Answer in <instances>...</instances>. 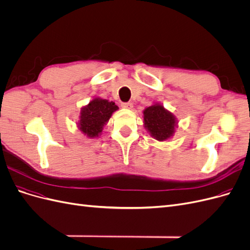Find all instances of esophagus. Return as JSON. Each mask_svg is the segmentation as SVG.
Instances as JSON below:
<instances>
[{
	"mask_svg": "<svg viewBox=\"0 0 250 250\" xmlns=\"http://www.w3.org/2000/svg\"><path fill=\"white\" fill-rule=\"evenodd\" d=\"M121 106L125 109H131L133 107V104L131 102H125V103L121 104Z\"/></svg>",
	"mask_w": 250,
	"mask_h": 250,
	"instance_id": "1",
	"label": "esophagus"
}]
</instances>
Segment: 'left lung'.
<instances>
[{"instance_id":"8db88e82","label":"left lung","mask_w":250,"mask_h":250,"mask_svg":"<svg viewBox=\"0 0 250 250\" xmlns=\"http://www.w3.org/2000/svg\"><path fill=\"white\" fill-rule=\"evenodd\" d=\"M144 126L153 139L164 142L173 137L177 127L175 116L164 107V105L155 103L143 111Z\"/></svg>"}]
</instances>
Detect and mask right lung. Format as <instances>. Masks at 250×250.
I'll use <instances>...</instances> for the list:
<instances>
[{"label":"right lung","instance_id":"obj_1","mask_svg":"<svg viewBox=\"0 0 250 250\" xmlns=\"http://www.w3.org/2000/svg\"><path fill=\"white\" fill-rule=\"evenodd\" d=\"M118 109L115 102L94 98L81 108L78 121L79 130L87 138H98L102 133L104 125H106L112 113Z\"/></svg>","mask_w":250,"mask_h":250}]
</instances>
